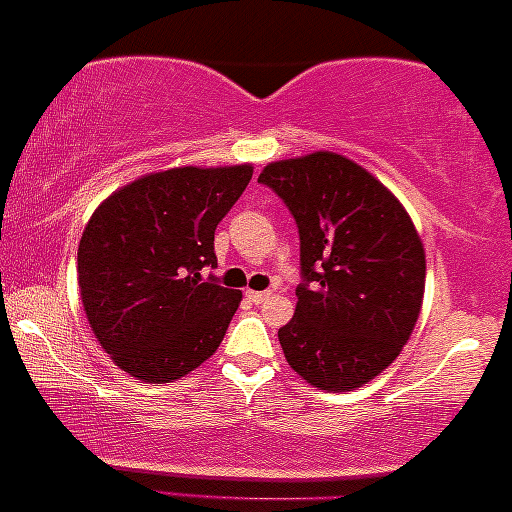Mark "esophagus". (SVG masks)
Here are the masks:
<instances>
[{"label": "esophagus", "mask_w": 512, "mask_h": 512, "mask_svg": "<svg viewBox=\"0 0 512 512\" xmlns=\"http://www.w3.org/2000/svg\"><path fill=\"white\" fill-rule=\"evenodd\" d=\"M247 298L251 300V303H263V300L270 298V291H247Z\"/></svg>", "instance_id": "obj_1"}]
</instances>
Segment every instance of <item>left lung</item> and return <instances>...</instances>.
Returning <instances> with one entry per match:
<instances>
[{"instance_id":"left-lung-1","label":"left lung","mask_w":512,"mask_h":512,"mask_svg":"<svg viewBox=\"0 0 512 512\" xmlns=\"http://www.w3.org/2000/svg\"><path fill=\"white\" fill-rule=\"evenodd\" d=\"M258 181L298 223L296 314L279 345L296 373L352 391L401 354L424 298L426 256L415 223L387 186L331 151L277 160Z\"/></svg>"}]
</instances>
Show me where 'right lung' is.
<instances>
[{"label":"right lung","instance_id":"add662e5","mask_svg":"<svg viewBox=\"0 0 512 512\" xmlns=\"http://www.w3.org/2000/svg\"><path fill=\"white\" fill-rule=\"evenodd\" d=\"M254 167H172L111 193L79 242V289L104 352L146 384L179 380L219 349L242 291L219 286L214 230Z\"/></svg>","mask_w":512,"mask_h":512}]
</instances>
